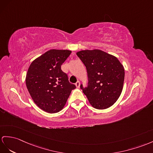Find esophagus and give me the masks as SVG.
<instances>
[{
    "label": "esophagus",
    "mask_w": 153,
    "mask_h": 153,
    "mask_svg": "<svg viewBox=\"0 0 153 153\" xmlns=\"http://www.w3.org/2000/svg\"><path fill=\"white\" fill-rule=\"evenodd\" d=\"M75 85H76V88H79L80 87V82L79 81H77L75 83Z\"/></svg>",
    "instance_id": "esophagus-1"
}]
</instances>
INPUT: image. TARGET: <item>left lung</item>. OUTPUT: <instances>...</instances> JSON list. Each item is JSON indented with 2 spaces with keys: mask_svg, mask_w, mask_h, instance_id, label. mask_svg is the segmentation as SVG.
Masks as SVG:
<instances>
[{
  "mask_svg": "<svg viewBox=\"0 0 153 153\" xmlns=\"http://www.w3.org/2000/svg\"><path fill=\"white\" fill-rule=\"evenodd\" d=\"M76 54L87 69L88 87L80 85V88L90 105L99 110L112 106L123 88V65L114 56L99 49L80 51Z\"/></svg>",
  "mask_w": 153,
  "mask_h": 153,
  "instance_id": "left-lung-1",
  "label": "left lung"
}]
</instances>
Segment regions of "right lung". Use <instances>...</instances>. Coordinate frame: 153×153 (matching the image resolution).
I'll list each match as a JSON object with an SVG mask.
<instances>
[{"label": "right lung", "instance_id": "obj_1", "mask_svg": "<svg viewBox=\"0 0 153 153\" xmlns=\"http://www.w3.org/2000/svg\"><path fill=\"white\" fill-rule=\"evenodd\" d=\"M71 53L69 50L51 49L30 65L26 85L33 102L48 113H57L64 108L75 85L71 84L61 69Z\"/></svg>", "mask_w": 153, "mask_h": 153}]
</instances>
